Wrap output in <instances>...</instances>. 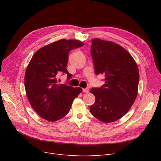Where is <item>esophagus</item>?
Segmentation results:
<instances>
[{
    "label": "esophagus",
    "mask_w": 161,
    "mask_h": 161,
    "mask_svg": "<svg viewBox=\"0 0 161 161\" xmlns=\"http://www.w3.org/2000/svg\"><path fill=\"white\" fill-rule=\"evenodd\" d=\"M83 92H86V93H87V92H89V89H83Z\"/></svg>",
    "instance_id": "1"
}]
</instances>
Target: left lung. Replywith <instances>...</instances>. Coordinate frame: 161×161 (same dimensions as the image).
Here are the masks:
<instances>
[{"label": "left lung", "instance_id": "1", "mask_svg": "<svg viewBox=\"0 0 161 161\" xmlns=\"http://www.w3.org/2000/svg\"><path fill=\"white\" fill-rule=\"evenodd\" d=\"M91 54L95 74L104 75L105 83L91 89L95 103L90 112L103 123L115 121L128 112L137 97V64L123 47L99 38L92 40Z\"/></svg>", "mask_w": 161, "mask_h": 161}]
</instances>
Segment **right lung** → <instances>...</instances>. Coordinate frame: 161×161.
<instances>
[{
  "mask_svg": "<svg viewBox=\"0 0 161 161\" xmlns=\"http://www.w3.org/2000/svg\"><path fill=\"white\" fill-rule=\"evenodd\" d=\"M84 46L77 40H60L38 49L34 54L25 75V88L29 103L43 119L55 121L69 112L73 100L81 92L80 87L59 84V74H72L66 65L71 50Z\"/></svg>",
  "mask_w": 161,
  "mask_h": 161,
  "instance_id": "add662e5",
  "label": "right lung"
}]
</instances>
